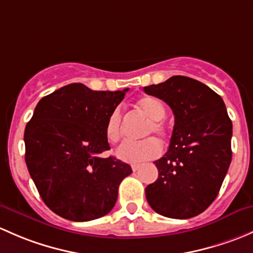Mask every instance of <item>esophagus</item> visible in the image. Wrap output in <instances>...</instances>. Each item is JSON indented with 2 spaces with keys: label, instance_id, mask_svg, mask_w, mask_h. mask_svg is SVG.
Segmentation results:
<instances>
[{
  "label": "esophagus",
  "instance_id": "esophagus-1",
  "mask_svg": "<svg viewBox=\"0 0 253 253\" xmlns=\"http://www.w3.org/2000/svg\"><path fill=\"white\" fill-rule=\"evenodd\" d=\"M140 167H141L140 165H132V166H131V169H132V170H134V171H136V170H139Z\"/></svg>",
  "mask_w": 253,
  "mask_h": 253
}]
</instances>
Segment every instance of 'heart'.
<instances>
[{
    "mask_svg": "<svg viewBox=\"0 0 253 253\" xmlns=\"http://www.w3.org/2000/svg\"><path fill=\"white\" fill-rule=\"evenodd\" d=\"M137 108L150 119L145 135H151L155 132L160 137L165 139L167 136V127L162 123V119L166 117L167 112L162 101L152 96H146L137 101ZM105 132L108 141L118 142L121 140L122 112L119 108H116L109 114ZM161 153H162V146L156 137H147L141 141H126L116 151L117 157L127 163H140L153 160L161 156Z\"/></svg>",
    "mask_w": 253,
    "mask_h": 253,
    "instance_id": "heart-1",
    "label": "heart"
}]
</instances>
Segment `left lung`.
I'll use <instances>...</instances> for the list:
<instances>
[{
    "label": "left lung",
    "instance_id": "obj_1",
    "mask_svg": "<svg viewBox=\"0 0 253 253\" xmlns=\"http://www.w3.org/2000/svg\"><path fill=\"white\" fill-rule=\"evenodd\" d=\"M144 91L165 101L175 118L168 151L155 161L158 179L146 187L148 205L168 218L199 215L215 200L231 162L233 124L223 98L183 75Z\"/></svg>",
    "mask_w": 253,
    "mask_h": 253
}]
</instances>
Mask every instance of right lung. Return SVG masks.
<instances>
[{
	"label": "right lung",
	"mask_w": 253,
	"mask_h": 253,
	"mask_svg": "<svg viewBox=\"0 0 253 253\" xmlns=\"http://www.w3.org/2000/svg\"><path fill=\"white\" fill-rule=\"evenodd\" d=\"M123 91L66 85L39 101L25 126V163L46 206L59 217L87 222L103 217L118 199L131 167L109 150L105 127Z\"/></svg>",
	"instance_id": "obj_1"
}]
</instances>
